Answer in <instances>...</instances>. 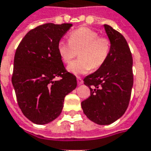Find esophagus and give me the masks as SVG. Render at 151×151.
Wrapping results in <instances>:
<instances>
[{
	"mask_svg": "<svg viewBox=\"0 0 151 151\" xmlns=\"http://www.w3.org/2000/svg\"><path fill=\"white\" fill-rule=\"evenodd\" d=\"M77 81H78V85H82L83 83V79L81 78L80 77H77Z\"/></svg>",
	"mask_w": 151,
	"mask_h": 151,
	"instance_id": "esophagus-1",
	"label": "esophagus"
}]
</instances>
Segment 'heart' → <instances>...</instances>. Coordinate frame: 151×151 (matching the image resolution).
<instances>
[{"mask_svg": "<svg viewBox=\"0 0 151 151\" xmlns=\"http://www.w3.org/2000/svg\"><path fill=\"white\" fill-rule=\"evenodd\" d=\"M57 50L62 61L69 64L79 51L78 60L68 65V72L76 75L84 74L91 68L97 69L105 64L110 50V43L106 37H99L96 31L80 28L69 34L68 42H59Z\"/></svg>", "mask_w": 151, "mask_h": 151, "instance_id": "heart-1", "label": "heart"}]
</instances>
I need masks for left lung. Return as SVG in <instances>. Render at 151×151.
Wrapping results in <instances>:
<instances>
[{
    "label": "left lung",
    "instance_id": "obj_1",
    "mask_svg": "<svg viewBox=\"0 0 151 151\" xmlns=\"http://www.w3.org/2000/svg\"><path fill=\"white\" fill-rule=\"evenodd\" d=\"M110 42L105 64L84 78L91 96L82 102L86 116L99 125H109L127 110L133 86L132 57L126 39L109 25H104Z\"/></svg>",
    "mask_w": 151,
    "mask_h": 151
}]
</instances>
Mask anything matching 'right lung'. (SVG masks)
Here are the masks:
<instances>
[{"mask_svg": "<svg viewBox=\"0 0 151 151\" xmlns=\"http://www.w3.org/2000/svg\"><path fill=\"white\" fill-rule=\"evenodd\" d=\"M72 24H45L32 29L17 48L12 84L24 116L36 124H46L60 114L66 95L77 87L57 50ZM60 76V80H55Z\"/></svg>", "mask_w": 151, "mask_h": 151, "instance_id": "add662e5", "label": "right lung"}]
</instances>
